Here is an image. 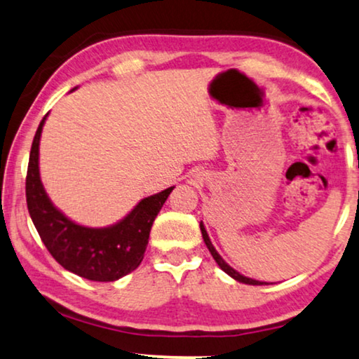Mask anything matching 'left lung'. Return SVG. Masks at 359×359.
Returning <instances> with one entry per match:
<instances>
[{"label":"left lung","instance_id":"8db88e82","mask_svg":"<svg viewBox=\"0 0 359 359\" xmlns=\"http://www.w3.org/2000/svg\"><path fill=\"white\" fill-rule=\"evenodd\" d=\"M201 231H202V238H204L205 246L209 248L212 257L215 259V262L218 264V266H220V269L223 270V272H226L228 275H230V277H233V278L238 280V282H241V283H248V285H264V282H259V280H252V278L244 277V275H241L240 272H236L235 269H231L230 266H228V264L220 257V254H218V252L215 251V248L212 246V243H210V240H209V235H207L205 228H204V225H202V223H201Z\"/></svg>","mask_w":359,"mask_h":359}]
</instances>
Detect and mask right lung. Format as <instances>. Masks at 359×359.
Segmentation results:
<instances>
[{
	"label": "right lung",
	"mask_w": 359,
	"mask_h": 359,
	"mask_svg": "<svg viewBox=\"0 0 359 359\" xmlns=\"http://www.w3.org/2000/svg\"><path fill=\"white\" fill-rule=\"evenodd\" d=\"M46 115L30 149L25 199L45 248L60 266L93 282H115L142 262L155 217L175 186L145 197L128 217L108 228H87L71 222L51 204L39 173V144Z\"/></svg>",
	"instance_id": "right-lung-1"
}]
</instances>
